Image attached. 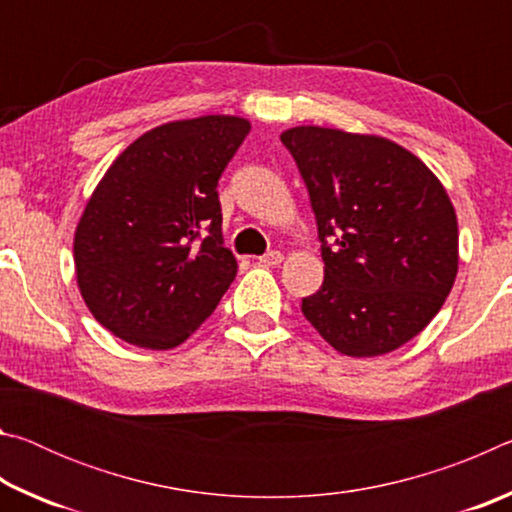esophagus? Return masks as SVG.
Here are the masks:
<instances>
[{"label": "esophagus", "mask_w": 512, "mask_h": 512, "mask_svg": "<svg viewBox=\"0 0 512 512\" xmlns=\"http://www.w3.org/2000/svg\"><path fill=\"white\" fill-rule=\"evenodd\" d=\"M282 259H284V255L280 253V250H268V253L259 257L257 262L264 266H277V264H282Z\"/></svg>", "instance_id": "esophagus-1"}]
</instances>
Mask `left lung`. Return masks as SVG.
Wrapping results in <instances>:
<instances>
[{
  "mask_svg": "<svg viewBox=\"0 0 512 512\" xmlns=\"http://www.w3.org/2000/svg\"><path fill=\"white\" fill-rule=\"evenodd\" d=\"M280 140L307 185L325 262L302 314L348 357L397 350L454 287L458 225L445 187L384 137L298 126Z\"/></svg>",
  "mask_w": 512,
  "mask_h": 512,
  "instance_id": "1",
  "label": "left lung"
}]
</instances>
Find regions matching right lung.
Listing matches in <instances>:
<instances>
[{
    "label": "right lung",
    "instance_id": "1",
    "mask_svg": "<svg viewBox=\"0 0 512 512\" xmlns=\"http://www.w3.org/2000/svg\"><path fill=\"white\" fill-rule=\"evenodd\" d=\"M248 133L239 117L171 121L112 162L74 237L81 296L108 332L169 350L219 305L237 259L216 185Z\"/></svg>",
    "mask_w": 512,
    "mask_h": 512
}]
</instances>
